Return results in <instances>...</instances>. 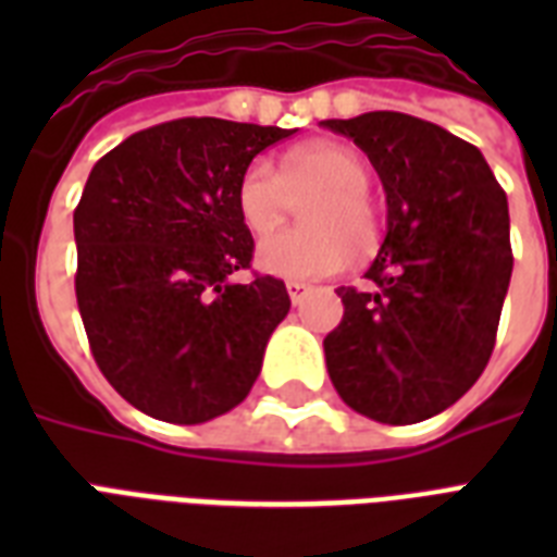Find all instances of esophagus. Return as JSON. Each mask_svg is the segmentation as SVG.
<instances>
[{
	"mask_svg": "<svg viewBox=\"0 0 557 557\" xmlns=\"http://www.w3.org/2000/svg\"><path fill=\"white\" fill-rule=\"evenodd\" d=\"M286 292H288V297H292V304L300 306L306 300V295L312 292V288L306 286V283H300V280H292V283H286Z\"/></svg>",
	"mask_w": 557,
	"mask_h": 557,
	"instance_id": "1",
	"label": "esophagus"
}]
</instances>
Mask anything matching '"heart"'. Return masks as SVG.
Listing matches in <instances>:
<instances>
[{
	"instance_id": "b5f03b06",
	"label": "heart",
	"mask_w": 557,
	"mask_h": 557,
	"mask_svg": "<svg viewBox=\"0 0 557 557\" xmlns=\"http://www.w3.org/2000/svg\"><path fill=\"white\" fill-rule=\"evenodd\" d=\"M370 161L347 144L312 141L288 150L274 170L265 159L251 161L236 185V210L253 236H262L300 205L304 225L265 236L257 262L269 274L288 280L330 277L352 262L356 245L370 251L379 239V210L367 196Z\"/></svg>"
}]
</instances>
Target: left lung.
Returning <instances> with one entry per match:
<instances>
[{
	"mask_svg": "<svg viewBox=\"0 0 557 557\" xmlns=\"http://www.w3.org/2000/svg\"><path fill=\"white\" fill-rule=\"evenodd\" d=\"M323 126L367 152L387 193L370 286L338 288L326 370L361 416L422 422L466 396L492 358L515 262L506 193L474 144L422 117L367 112Z\"/></svg>",
	"mask_w": 557,
	"mask_h": 557,
	"instance_id": "8db88e82",
	"label": "left lung"
}]
</instances>
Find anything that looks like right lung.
I'll return each instance as SVG.
<instances>
[{"label": "right lung", "instance_id": "1", "mask_svg": "<svg viewBox=\"0 0 557 557\" xmlns=\"http://www.w3.org/2000/svg\"><path fill=\"white\" fill-rule=\"evenodd\" d=\"M292 129L178 117L129 135L91 168L74 208V292L91 356L141 413L199 424L260 375L288 314L283 280L253 274L236 185Z\"/></svg>", "mask_w": 557, "mask_h": 557}]
</instances>
